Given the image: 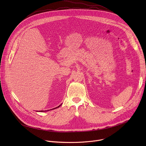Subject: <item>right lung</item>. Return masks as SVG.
<instances>
[{
	"instance_id": "add662e5",
	"label": "right lung",
	"mask_w": 146,
	"mask_h": 146,
	"mask_svg": "<svg viewBox=\"0 0 146 146\" xmlns=\"http://www.w3.org/2000/svg\"><path fill=\"white\" fill-rule=\"evenodd\" d=\"M62 105V104H61V105H60L59 106H58L57 108H54L52 110H54V109H56V108H59V106H60ZM52 110V109H51ZM50 110H41V112H43V111H49Z\"/></svg>"
}]
</instances>
